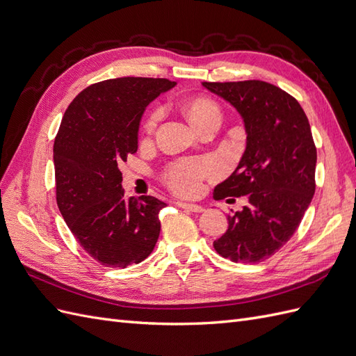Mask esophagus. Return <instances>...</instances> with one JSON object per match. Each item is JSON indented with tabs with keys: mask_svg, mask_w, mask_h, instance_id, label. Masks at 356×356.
<instances>
[{
	"mask_svg": "<svg viewBox=\"0 0 356 356\" xmlns=\"http://www.w3.org/2000/svg\"><path fill=\"white\" fill-rule=\"evenodd\" d=\"M177 204L182 209H188L191 212H203V207L200 204H195V203H187V202H177Z\"/></svg>",
	"mask_w": 356,
	"mask_h": 356,
	"instance_id": "esophagus-1",
	"label": "esophagus"
}]
</instances>
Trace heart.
<instances>
[{"label":"heart","mask_w":356,"mask_h":356,"mask_svg":"<svg viewBox=\"0 0 356 356\" xmlns=\"http://www.w3.org/2000/svg\"><path fill=\"white\" fill-rule=\"evenodd\" d=\"M186 114L190 123L196 129L211 122H221V110L218 104L208 96H195L186 106ZM160 120V110L149 111L145 117L143 129L144 134L152 135ZM218 174V166L209 159L195 160L182 159L172 161L163 170V179L166 184L181 196H195L202 190L204 178H209Z\"/></svg>","instance_id":"1"}]
</instances>
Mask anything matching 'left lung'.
<instances>
[{"instance_id":"8db88e82","label":"left lung","mask_w":356,"mask_h":356,"mask_svg":"<svg viewBox=\"0 0 356 356\" xmlns=\"http://www.w3.org/2000/svg\"><path fill=\"white\" fill-rule=\"evenodd\" d=\"M243 118L246 149L213 199L246 196L213 248L234 263H260L293 238L315 193L316 147L298 101L261 80L203 81Z\"/></svg>"}]
</instances>
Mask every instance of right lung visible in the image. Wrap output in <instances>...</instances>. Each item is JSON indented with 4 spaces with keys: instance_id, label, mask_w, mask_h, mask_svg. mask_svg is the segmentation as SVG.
Wrapping results in <instances>:
<instances>
[{
    "instance_id": "obj_1",
    "label": "right lung",
    "mask_w": 356,
    "mask_h": 356,
    "mask_svg": "<svg viewBox=\"0 0 356 356\" xmlns=\"http://www.w3.org/2000/svg\"><path fill=\"white\" fill-rule=\"evenodd\" d=\"M175 84L104 80L81 90L63 114L53 144L58 208L83 250L105 267L141 263L159 239V212L166 203L127 199L118 166L136 153L145 106Z\"/></svg>"
}]
</instances>
